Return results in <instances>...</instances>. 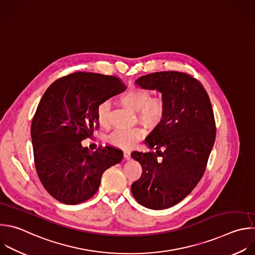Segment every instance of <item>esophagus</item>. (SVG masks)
<instances>
[{
	"instance_id": "esophagus-1",
	"label": "esophagus",
	"mask_w": 255,
	"mask_h": 255,
	"mask_svg": "<svg viewBox=\"0 0 255 255\" xmlns=\"http://www.w3.org/2000/svg\"><path fill=\"white\" fill-rule=\"evenodd\" d=\"M124 158L126 160H129L131 158V152L130 151H124Z\"/></svg>"
}]
</instances>
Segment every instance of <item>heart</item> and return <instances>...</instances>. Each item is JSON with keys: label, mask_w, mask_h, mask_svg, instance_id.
<instances>
[{"label": "heart", "mask_w": 255, "mask_h": 255, "mask_svg": "<svg viewBox=\"0 0 255 255\" xmlns=\"http://www.w3.org/2000/svg\"><path fill=\"white\" fill-rule=\"evenodd\" d=\"M120 101L130 109L137 111L138 117L149 125H156L164 117L165 103L160 97L151 98L148 90L141 87H131L120 96ZM110 102L104 100L96 108L97 120L102 125L109 123ZM145 129L142 127L120 128L115 130L108 137V141L115 147L122 149L133 148L144 136Z\"/></svg>", "instance_id": "heart-1"}]
</instances>
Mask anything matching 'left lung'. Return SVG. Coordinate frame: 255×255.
Here are the masks:
<instances>
[{
    "instance_id": "left-lung-1",
    "label": "left lung",
    "mask_w": 255,
    "mask_h": 255,
    "mask_svg": "<svg viewBox=\"0 0 255 255\" xmlns=\"http://www.w3.org/2000/svg\"><path fill=\"white\" fill-rule=\"evenodd\" d=\"M135 84L162 94L165 114L145 139L156 153H131L142 167L141 177L131 191L141 205L166 209L184 199L200 181L215 141L214 115L202 85L186 73H151ZM161 146L165 148L162 153ZM157 155L162 159L157 160Z\"/></svg>"
}]
</instances>
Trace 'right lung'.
Wrapping results in <instances>:
<instances>
[{
  "instance_id": "add662e5",
  "label": "right lung",
  "mask_w": 255,
  "mask_h": 255,
  "mask_svg": "<svg viewBox=\"0 0 255 255\" xmlns=\"http://www.w3.org/2000/svg\"><path fill=\"white\" fill-rule=\"evenodd\" d=\"M115 76L76 72L56 80L44 93L31 125L38 176L58 201L75 205L99 189L106 169L121 162L123 152L111 146L90 151L81 141L98 127L96 108L125 91Z\"/></svg>"
}]
</instances>
